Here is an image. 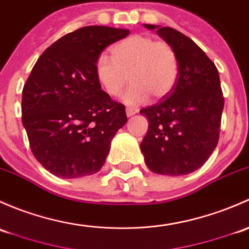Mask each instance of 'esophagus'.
<instances>
[{"instance_id":"esophagus-1","label":"esophagus","mask_w":249,"mask_h":249,"mask_svg":"<svg viewBox=\"0 0 249 249\" xmlns=\"http://www.w3.org/2000/svg\"><path fill=\"white\" fill-rule=\"evenodd\" d=\"M137 112H138V110L134 109V107H127V109H125V114H127L128 117L133 116V115H135Z\"/></svg>"}]
</instances>
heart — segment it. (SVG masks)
<instances>
[{
  "label": "heart",
  "instance_id": "1",
  "mask_svg": "<svg viewBox=\"0 0 249 249\" xmlns=\"http://www.w3.org/2000/svg\"><path fill=\"white\" fill-rule=\"evenodd\" d=\"M94 71L97 81L110 97L119 96L130 79L133 84L122 101L139 106L150 96L156 99L168 96L176 85L180 65L175 49L169 43L134 35L115 44L111 57L101 53L94 63Z\"/></svg>",
  "mask_w": 249,
  "mask_h": 249
}]
</instances>
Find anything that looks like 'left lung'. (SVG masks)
Masks as SVG:
<instances>
[{"label":"left lung","instance_id":"1","mask_svg":"<svg viewBox=\"0 0 249 249\" xmlns=\"http://www.w3.org/2000/svg\"><path fill=\"white\" fill-rule=\"evenodd\" d=\"M169 43L178 57L176 85L155 106L140 110L148 130L140 148L146 165L160 175H187L209 160L219 138L224 107L214 63L191 38L171 27L145 24Z\"/></svg>","mask_w":249,"mask_h":249}]
</instances>
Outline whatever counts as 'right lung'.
<instances>
[{"instance_id":"1","label":"right lung","mask_w":249,"mask_h":249,"mask_svg":"<svg viewBox=\"0 0 249 249\" xmlns=\"http://www.w3.org/2000/svg\"><path fill=\"white\" fill-rule=\"evenodd\" d=\"M129 30L86 26L63 36L40 55L22 89V124L33 156L53 175L98 173L112 138L127 122L124 106L97 81L94 63Z\"/></svg>"}]
</instances>
